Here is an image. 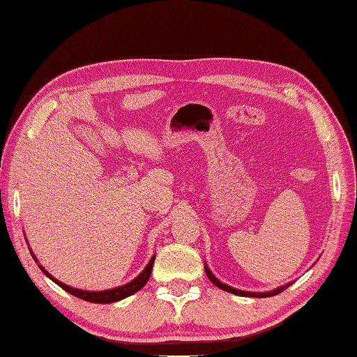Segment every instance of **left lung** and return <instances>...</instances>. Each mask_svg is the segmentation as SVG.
Listing matches in <instances>:
<instances>
[{"label": "left lung", "instance_id": "obj_1", "mask_svg": "<svg viewBox=\"0 0 357 357\" xmlns=\"http://www.w3.org/2000/svg\"><path fill=\"white\" fill-rule=\"evenodd\" d=\"M205 272H206V275H208V278L211 280L213 284H216L218 287H220L222 291L231 292V294H234V295H241V297H258V298L273 297V295L283 292L286 287H289V284H286V286H281V287H278V289H275V291H272V292H261V294H259V292H244V291H239V289H234V287H230V286H227V284H224V283H220V281L210 272V268H208V267H205Z\"/></svg>", "mask_w": 357, "mask_h": 357}]
</instances>
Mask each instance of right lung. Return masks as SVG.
I'll list each match as a JSON object with an SVG mask.
<instances>
[{
	"label": "right lung",
	"mask_w": 357,
	"mask_h": 357,
	"mask_svg": "<svg viewBox=\"0 0 357 357\" xmlns=\"http://www.w3.org/2000/svg\"><path fill=\"white\" fill-rule=\"evenodd\" d=\"M32 257H33V255H32ZM33 259L37 261L36 257H33ZM153 261H155V257H152V259L149 261V264H147L144 271L138 275V278L130 281L129 284L121 286V287H116V289H110V291H102V292L80 291V289H74V287H71V286H66V284L62 283V281L56 280V278L52 277V275H50L48 272H46L42 266H38V267L42 268V272L46 275V277L51 278V280L54 281V283L59 284L60 287L63 289V291H66L68 294L74 295V297L82 298V300H85V301H91V303H100V305H102V303H113V301H119V300H123V298H126V297H129V295H132V294H135L137 291H139V289L147 283V280H149V277H151Z\"/></svg>",
	"instance_id": "add662e5"
}]
</instances>
